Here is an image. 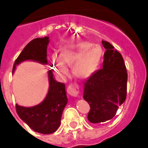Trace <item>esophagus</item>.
Listing matches in <instances>:
<instances>
[{
    "label": "esophagus",
    "instance_id": "1",
    "mask_svg": "<svg viewBox=\"0 0 148 148\" xmlns=\"http://www.w3.org/2000/svg\"><path fill=\"white\" fill-rule=\"evenodd\" d=\"M67 92L70 96H73V97H77V96H78V88L74 85H70L68 87Z\"/></svg>",
    "mask_w": 148,
    "mask_h": 148
}]
</instances>
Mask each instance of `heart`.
I'll use <instances>...</instances> for the list:
<instances>
[{"label": "heart", "instance_id": "1", "mask_svg": "<svg viewBox=\"0 0 148 148\" xmlns=\"http://www.w3.org/2000/svg\"><path fill=\"white\" fill-rule=\"evenodd\" d=\"M102 56L103 49L100 45L81 41L64 47L60 55L54 53L51 60L54 72L60 79H66L69 76L68 66L71 65L74 74L85 79L97 71Z\"/></svg>", "mask_w": 148, "mask_h": 148}]
</instances>
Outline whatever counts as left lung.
I'll list each match as a JSON object with an SVG mask.
<instances>
[{
  "mask_svg": "<svg viewBox=\"0 0 148 148\" xmlns=\"http://www.w3.org/2000/svg\"><path fill=\"white\" fill-rule=\"evenodd\" d=\"M101 42L106 49L103 67L84 83L83 99L90 107L88 119L92 123L112 119L126 98L128 74L123 58L110 43Z\"/></svg>",
  "mask_w": 148,
  "mask_h": 148,
  "instance_id": "obj_1",
  "label": "left lung"
}]
</instances>
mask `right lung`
<instances>
[{"mask_svg": "<svg viewBox=\"0 0 148 148\" xmlns=\"http://www.w3.org/2000/svg\"><path fill=\"white\" fill-rule=\"evenodd\" d=\"M49 37L37 38L28 43L18 56L13 66L14 74L18 65L24 61H34L47 65V57ZM49 89L46 97L40 103L33 107L16 104L18 115L31 129L38 133L49 134L57 131L60 125L62 113L68 103L64 83L54 79L51 70H48Z\"/></svg>", "mask_w": 148, "mask_h": 148, "instance_id": "obj_1", "label": "right lung"}]
</instances>
